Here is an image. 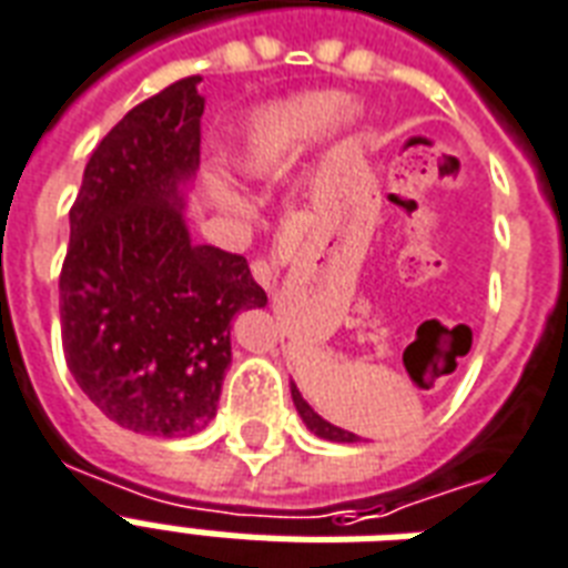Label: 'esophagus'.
I'll list each match as a JSON object with an SVG mask.
<instances>
[{"instance_id": "1", "label": "esophagus", "mask_w": 568, "mask_h": 568, "mask_svg": "<svg viewBox=\"0 0 568 568\" xmlns=\"http://www.w3.org/2000/svg\"><path fill=\"white\" fill-rule=\"evenodd\" d=\"M250 271H253V280L262 288H274L276 285V267L271 265V262H265V258H255L253 265H250Z\"/></svg>"}]
</instances>
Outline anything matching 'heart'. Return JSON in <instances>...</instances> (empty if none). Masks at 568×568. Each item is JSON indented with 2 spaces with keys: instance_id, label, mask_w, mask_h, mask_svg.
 <instances>
[{
  "instance_id": "obj_1",
  "label": "heart",
  "mask_w": 568,
  "mask_h": 568,
  "mask_svg": "<svg viewBox=\"0 0 568 568\" xmlns=\"http://www.w3.org/2000/svg\"><path fill=\"white\" fill-rule=\"evenodd\" d=\"M352 119V106L342 103L339 94L333 92H306L271 103L267 110L255 115V121L246 130L241 172L250 179L271 175L276 169H283L294 151L301 149L306 140H313L318 130H324L327 124L345 128ZM214 193L232 211L246 207L244 196L235 187H229L226 181H214Z\"/></svg>"
}]
</instances>
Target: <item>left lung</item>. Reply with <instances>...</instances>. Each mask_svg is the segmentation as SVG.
I'll return each mask as SVG.
<instances>
[{
	"instance_id": "left-lung-1",
	"label": "left lung",
	"mask_w": 568,
	"mask_h": 568,
	"mask_svg": "<svg viewBox=\"0 0 568 568\" xmlns=\"http://www.w3.org/2000/svg\"><path fill=\"white\" fill-rule=\"evenodd\" d=\"M292 399H294V408H297V414H301V419L306 423V428H310V432H315L318 438L336 440V444H354V440H357V435H354V432H345V428L333 426V423H327L324 417H318V414L310 408V402L301 396V389L294 387V384H292Z\"/></svg>"
}]
</instances>
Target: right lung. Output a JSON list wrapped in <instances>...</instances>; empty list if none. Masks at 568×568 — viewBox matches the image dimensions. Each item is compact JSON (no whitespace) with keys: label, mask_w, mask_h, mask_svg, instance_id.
Listing matches in <instances>:
<instances>
[{"label":"right lung","mask_w":568,"mask_h":568,"mask_svg":"<svg viewBox=\"0 0 568 568\" xmlns=\"http://www.w3.org/2000/svg\"><path fill=\"white\" fill-rule=\"evenodd\" d=\"M202 77L142 101L92 151L59 276L68 369L103 417L184 438L216 414L232 318L265 306L244 255L196 244L181 207L199 166Z\"/></svg>","instance_id":"obj_1"}]
</instances>
